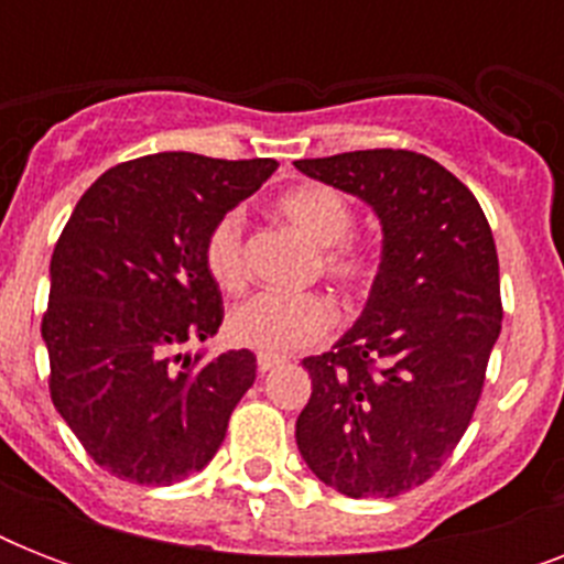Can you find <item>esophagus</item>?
<instances>
[{
    "mask_svg": "<svg viewBox=\"0 0 564 564\" xmlns=\"http://www.w3.org/2000/svg\"><path fill=\"white\" fill-rule=\"evenodd\" d=\"M283 362H286V357H278V354H257V369L260 371H272Z\"/></svg>",
    "mask_w": 564,
    "mask_h": 564,
    "instance_id": "esophagus-1",
    "label": "esophagus"
}]
</instances>
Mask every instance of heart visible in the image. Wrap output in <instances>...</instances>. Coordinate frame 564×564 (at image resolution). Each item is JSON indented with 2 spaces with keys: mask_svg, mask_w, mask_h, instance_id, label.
<instances>
[{
  "mask_svg": "<svg viewBox=\"0 0 564 564\" xmlns=\"http://www.w3.org/2000/svg\"><path fill=\"white\" fill-rule=\"evenodd\" d=\"M278 210L290 219L318 251L322 272L343 286L345 292L369 290L380 272V248L371 239L351 237L354 204L343 189L307 181L286 189L278 198ZM204 269L213 283L225 292L246 290V219L239 210H225L213 219L204 234ZM334 304L322 292H260L230 310L228 336L242 348L260 354H290L322 343L334 330Z\"/></svg>",
  "mask_w": 564,
  "mask_h": 564,
  "instance_id": "1",
  "label": "heart"
}]
</instances>
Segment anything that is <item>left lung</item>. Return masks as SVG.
Listing matches in <instances>:
<instances>
[{
    "label": "left lung",
    "mask_w": 564,
    "mask_h": 564,
    "mask_svg": "<svg viewBox=\"0 0 564 564\" xmlns=\"http://www.w3.org/2000/svg\"><path fill=\"white\" fill-rule=\"evenodd\" d=\"M360 195L383 225V260L360 322L307 357L295 421L310 471L348 498L427 482L471 424L500 336L498 248L480 202L427 154L366 149L295 161Z\"/></svg>",
    "instance_id": "1"
}]
</instances>
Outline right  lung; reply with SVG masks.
Returning a JSON list of instances; mask_svg holds the SVG:
<instances>
[{
    "instance_id": "1",
    "label": "right lung",
    "mask_w": 564,
    "mask_h": 564,
    "mask_svg": "<svg viewBox=\"0 0 564 564\" xmlns=\"http://www.w3.org/2000/svg\"><path fill=\"white\" fill-rule=\"evenodd\" d=\"M278 161L163 152L117 163L75 204L52 251L43 313L48 394L93 463L137 486H172L219 451L257 357H181L225 307L204 269L216 216Z\"/></svg>"
}]
</instances>
